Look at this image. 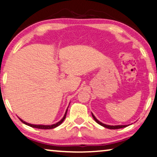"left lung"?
<instances>
[{"instance_id":"8db88e82","label":"left lung","mask_w":157,"mask_h":157,"mask_svg":"<svg viewBox=\"0 0 157 157\" xmlns=\"http://www.w3.org/2000/svg\"><path fill=\"white\" fill-rule=\"evenodd\" d=\"M92 116H93V118H94V120L96 121V123H98V124H100V126L105 127V128H109V129H118V128H125V127L127 126V125H118V126H110V125H106V124H104L103 123L100 122L98 120L97 118H95V116L92 113Z\"/></svg>"}]
</instances>
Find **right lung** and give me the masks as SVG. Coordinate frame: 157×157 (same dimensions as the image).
I'll return each mask as SVG.
<instances>
[{
    "mask_svg": "<svg viewBox=\"0 0 157 157\" xmlns=\"http://www.w3.org/2000/svg\"><path fill=\"white\" fill-rule=\"evenodd\" d=\"M67 112V109L66 112H65V114H64V117H63V118H62V119L61 121H59V122L57 123V124H52V125H49V126H45V125H34V124H28V123L25 122V121L21 120V118H19V119H20V121H21L22 123H24V124H26V125H27V126H29L32 127V128H39V129H52V128H56V127H57L58 126H59V125L61 124L62 122H63L64 120L66 118Z\"/></svg>",
    "mask_w": 157,
    "mask_h": 157,
    "instance_id": "obj_1",
    "label": "right lung"
}]
</instances>
